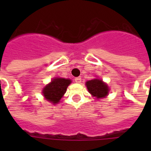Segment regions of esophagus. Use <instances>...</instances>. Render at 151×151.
<instances>
[{"mask_svg":"<svg viewBox=\"0 0 151 151\" xmlns=\"http://www.w3.org/2000/svg\"><path fill=\"white\" fill-rule=\"evenodd\" d=\"M74 81H75L77 83H81V82H82V78H81L80 77H78V78H75Z\"/></svg>","mask_w":151,"mask_h":151,"instance_id":"1","label":"esophagus"}]
</instances>
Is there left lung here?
<instances>
[{"mask_svg":"<svg viewBox=\"0 0 151 151\" xmlns=\"http://www.w3.org/2000/svg\"><path fill=\"white\" fill-rule=\"evenodd\" d=\"M88 91L97 99L104 98L108 94V86L99 79H93L86 83Z\"/></svg>","mask_w":151,"mask_h":151,"instance_id":"left-lung-1","label":"left lung"}]
</instances>
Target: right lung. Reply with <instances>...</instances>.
<instances>
[{
	"label": "right lung",
	"mask_w": 151,
	"mask_h": 151,
	"mask_svg": "<svg viewBox=\"0 0 151 151\" xmlns=\"http://www.w3.org/2000/svg\"><path fill=\"white\" fill-rule=\"evenodd\" d=\"M71 83L69 79L57 78L52 79L48 85H47L43 90V95L47 101L54 104H57L66 92L68 86Z\"/></svg>",
	"instance_id": "add662e5"
}]
</instances>
